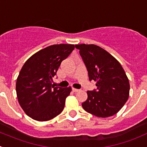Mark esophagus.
I'll list each match as a JSON object with an SVG mask.
<instances>
[{
  "label": "esophagus",
  "mask_w": 147,
  "mask_h": 147,
  "mask_svg": "<svg viewBox=\"0 0 147 147\" xmlns=\"http://www.w3.org/2000/svg\"><path fill=\"white\" fill-rule=\"evenodd\" d=\"M72 92H77L80 91V90H78V89H75V88H72Z\"/></svg>",
  "instance_id": "esophagus-1"
}]
</instances>
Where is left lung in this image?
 Wrapping results in <instances>:
<instances>
[{
  "mask_svg": "<svg viewBox=\"0 0 147 147\" xmlns=\"http://www.w3.org/2000/svg\"><path fill=\"white\" fill-rule=\"evenodd\" d=\"M97 89L87 91L82 104L86 112L98 117H108L121 109L129 98V82L120 63L109 53L95 45H76Z\"/></svg>",
  "mask_w": 147,
  "mask_h": 147,
  "instance_id": "obj_1",
  "label": "left lung"
}]
</instances>
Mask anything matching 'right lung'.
Instances as JSON below:
<instances>
[{"instance_id": "add662e5", "label": "right lung", "mask_w": 147, "mask_h": 147, "mask_svg": "<svg viewBox=\"0 0 147 147\" xmlns=\"http://www.w3.org/2000/svg\"><path fill=\"white\" fill-rule=\"evenodd\" d=\"M74 49L75 45L69 44L48 46L23 65L16 82V93L20 107L32 119L47 121L63 112L71 87H55L53 78Z\"/></svg>"}]
</instances>
